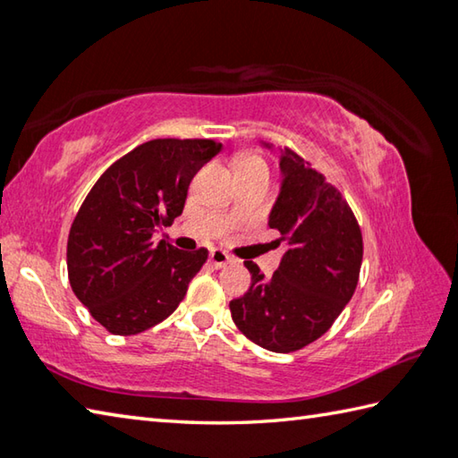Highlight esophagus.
<instances>
[{
    "label": "esophagus",
    "instance_id": "1",
    "mask_svg": "<svg viewBox=\"0 0 458 458\" xmlns=\"http://www.w3.org/2000/svg\"><path fill=\"white\" fill-rule=\"evenodd\" d=\"M208 260H210V264L214 266V268H224V266L232 262V258L224 250H218V248H214V250L210 252V256H208Z\"/></svg>",
    "mask_w": 458,
    "mask_h": 458
}]
</instances>
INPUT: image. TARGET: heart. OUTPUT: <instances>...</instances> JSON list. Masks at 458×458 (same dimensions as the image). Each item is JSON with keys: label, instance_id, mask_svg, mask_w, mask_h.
<instances>
[{"label": "heart", "instance_id": "obj_1", "mask_svg": "<svg viewBox=\"0 0 458 458\" xmlns=\"http://www.w3.org/2000/svg\"><path fill=\"white\" fill-rule=\"evenodd\" d=\"M260 165H266L264 164V160L260 156H256V154H246V156H242L238 160V165H236V170H248V168H260Z\"/></svg>", "mask_w": 458, "mask_h": 458}]
</instances>
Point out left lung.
Here are the masks:
<instances>
[{
	"label": "left lung",
	"mask_w": 458,
	"mask_h": 458,
	"mask_svg": "<svg viewBox=\"0 0 458 458\" xmlns=\"http://www.w3.org/2000/svg\"><path fill=\"white\" fill-rule=\"evenodd\" d=\"M280 174L268 226L280 232L286 252L272 278L252 260L244 262L252 284L230 302V312L238 330L258 346L294 352L320 338L352 298L362 234L343 194L293 149H282Z\"/></svg>",
	"instance_id": "left-lung-1"
}]
</instances>
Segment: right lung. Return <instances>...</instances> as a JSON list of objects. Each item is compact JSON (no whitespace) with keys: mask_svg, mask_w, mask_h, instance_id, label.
Returning a JSON list of instances; mask_svg holds the SVG:
<instances>
[{"mask_svg":"<svg viewBox=\"0 0 458 458\" xmlns=\"http://www.w3.org/2000/svg\"><path fill=\"white\" fill-rule=\"evenodd\" d=\"M220 149L214 140H149L89 190L68 236V276L107 332L138 335L184 301L208 250L184 252L152 236L182 214L190 182Z\"/></svg>","mask_w":458,"mask_h":458,"instance_id":"obj_1","label":"right lung"}]
</instances>
